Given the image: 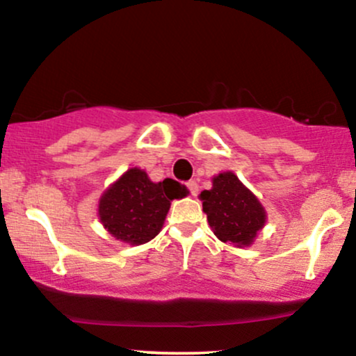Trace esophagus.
<instances>
[{"label":"esophagus","instance_id":"esophagus-1","mask_svg":"<svg viewBox=\"0 0 356 356\" xmlns=\"http://www.w3.org/2000/svg\"><path fill=\"white\" fill-rule=\"evenodd\" d=\"M186 186H187V189L191 191V194H192V195H197V192H199V186H197V182H195V181H189V182L186 184Z\"/></svg>","mask_w":356,"mask_h":356}]
</instances>
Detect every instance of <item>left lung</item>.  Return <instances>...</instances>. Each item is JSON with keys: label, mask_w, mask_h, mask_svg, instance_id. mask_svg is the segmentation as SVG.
Returning <instances> with one entry per match:
<instances>
[{"label": "left lung", "mask_w": 356, "mask_h": 356, "mask_svg": "<svg viewBox=\"0 0 356 356\" xmlns=\"http://www.w3.org/2000/svg\"><path fill=\"white\" fill-rule=\"evenodd\" d=\"M199 199L212 232L222 243L251 246L266 224L263 204L231 170L214 175L212 187L202 191Z\"/></svg>", "instance_id": "left-lung-1"}]
</instances>
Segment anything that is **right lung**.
I'll return each instance as SVG.
<instances>
[{
	"mask_svg": "<svg viewBox=\"0 0 356 356\" xmlns=\"http://www.w3.org/2000/svg\"><path fill=\"white\" fill-rule=\"evenodd\" d=\"M186 194V186L172 179L152 182L145 170L132 167L100 195L99 219L117 241L140 246L161 232L170 202Z\"/></svg>",
	"mask_w": 356,
	"mask_h": 356,
	"instance_id": "1",
	"label": "right lung"
}]
</instances>
